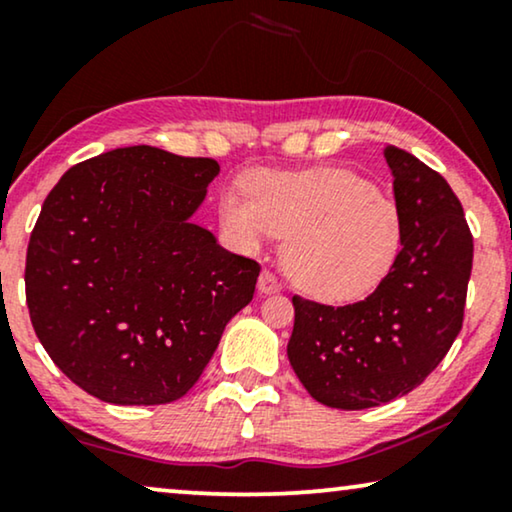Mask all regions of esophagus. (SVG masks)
I'll return each mask as SVG.
<instances>
[{"label": "esophagus", "instance_id": "obj_1", "mask_svg": "<svg viewBox=\"0 0 512 512\" xmlns=\"http://www.w3.org/2000/svg\"><path fill=\"white\" fill-rule=\"evenodd\" d=\"M258 291L268 296V293L282 291V284H279V279H277L275 275H272L270 270H263L261 277H258Z\"/></svg>", "mask_w": 512, "mask_h": 512}]
</instances>
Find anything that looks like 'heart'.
Here are the masks:
<instances>
[{"label":"heart","mask_w":512,"mask_h":512,"mask_svg":"<svg viewBox=\"0 0 512 512\" xmlns=\"http://www.w3.org/2000/svg\"><path fill=\"white\" fill-rule=\"evenodd\" d=\"M219 221L244 251L286 237L284 268L312 298L349 303L375 289L403 247V214L389 195L345 167L256 172L230 186Z\"/></svg>","instance_id":"heart-1"}]
</instances>
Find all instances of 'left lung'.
<instances>
[{
  "mask_svg": "<svg viewBox=\"0 0 512 512\" xmlns=\"http://www.w3.org/2000/svg\"><path fill=\"white\" fill-rule=\"evenodd\" d=\"M403 247L380 286L359 303L331 307L293 296L286 347L314 401L366 410L410 394L461 331L473 237L450 184L412 153L387 146Z\"/></svg>",
  "mask_w": 512,
  "mask_h": 512,
  "instance_id": "obj_1",
  "label": "left lung"
}]
</instances>
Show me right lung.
Returning a JSON list of instances; mask_svg holds the SVG:
<instances>
[{
  "instance_id": "right-lung-1",
  "label": "right lung",
  "mask_w": 512,
  "mask_h": 512,
  "mask_svg": "<svg viewBox=\"0 0 512 512\" xmlns=\"http://www.w3.org/2000/svg\"><path fill=\"white\" fill-rule=\"evenodd\" d=\"M216 174L212 158L125 146L69 167L44 200L27 307L55 366L90 396L177 401L254 298L261 265L191 221Z\"/></svg>"
}]
</instances>
